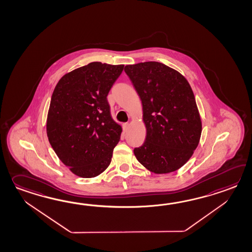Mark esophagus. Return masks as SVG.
I'll return each instance as SVG.
<instances>
[{
	"instance_id": "1",
	"label": "esophagus",
	"mask_w": 252,
	"mask_h": 252,
	"mask_svg": "<svg viewBox=\"0 0 252 252\" xmlns=\"http://www.w3.org/2000/svg\"><path fill=\"white\" fill-rule=\"evenodd\" d=\"M128 126L129 125L127 123L123 124L124 132H126V130H127V128H128Z\"/></svg>"
}]
</instances>
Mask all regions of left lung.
I'll use <instances>...</instances> for the list:
<instances>
[{
    "label": "left lung",
    "instance_id": "obj_1",
    "mask_svg": "<svg viewBox=\"0 0 252 252\" xmlns=\"http://www.w3.org/2000/svg\"><path fill=\"white\" fill-rule=\"evenodd\" d=\"M143 106L146 137L134 148L138 162L152 173L169 174L185 165L199 145L201 120L187 79L157 62L125 67Z\"/></svg>",
    "mask_w": 252,
    "mask_h": 252
}]
</instances>
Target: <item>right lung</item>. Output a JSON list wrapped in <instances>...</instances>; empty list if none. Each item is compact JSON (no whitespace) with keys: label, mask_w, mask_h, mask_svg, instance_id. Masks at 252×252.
<instances>
[{"label":"right lung","mask_w":252,"mask_h":252,"mask_svg":"<svg viewBox=\"0 0 252 252\" xmlns=\"http://www.w3.org/2000/svg\"><path fill=\"white\" fill-rule=\"evenodd\" d=\"M124 65L91 62L62 77L51 95L47 135L57 156L73 174L92 178L111 162L122 127L106 99Z\"/></svg>","instance_id":"obj_1"}]
</instances>
